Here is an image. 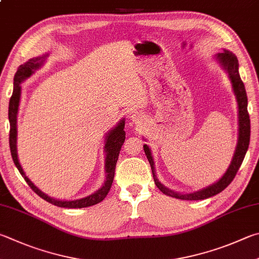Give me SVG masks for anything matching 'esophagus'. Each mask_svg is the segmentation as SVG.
Returning <instances> with one entry per match:
<instances>
[{"label":"esophagus","instance_id":"1","mask_svg":"<svg viewBox=\"0 0 259 259\" xmlns=\"http://www.w3.org/2000/svg\"><path fill=\"white\" fill-rule=\"evenodd\" d=\"M130 117H131V119H133V121H134V122H136V123H139V116H138V115H136V114H131V115H130Z\"/></svg>","mask_w":259,"mask_h":259}]
</instances>
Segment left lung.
<instances>
[{
  "instance_id": "1",
  "label": "left lung",
  "mask_w": 259,
  "mask_h": 259,
  "mask_svg": "<svg viewBox=\"0 0 259 259\" xmlns=\"http://www.w3.org/2000/svg\"><path fill=\"white\" fill-rule=\"evenodd\" d=\"M215 59L221 64V67L228 72L230 81L232 83L234 96H236V100L238 103L239 130H238L237 147H236V150H234L232 161L230 163L228 170L225 171L222 178L219 179V180L214 182L213 185L205 187L203 189H199L194 192H189V194H183V192H178V191H173L171 189H168V188H166L158 181V179L156 177V171H155L152 152H150V149L147 145H144L145 154L148 158L150 167H152L155 185H156V187L163 192L164 195L173 197V198H178L182 200H201V199L209 198V197H213L215 195L220 194L221 191H223L225 188L232 182L234 177H236L239 167H240L242 164L244 155H246L249 147V140H250V119H249V114L247 110L248 100H247L246 88H244V84L241 80L240 74H239L238 59L232 52H230L228 50H224L222 53L216 54Z\"/></svg>"
}]
</instances>
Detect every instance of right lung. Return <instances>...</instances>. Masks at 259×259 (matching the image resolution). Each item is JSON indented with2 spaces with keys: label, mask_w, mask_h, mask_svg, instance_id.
Listing matches in <instances>:
<instances>
[{
  "label": "right lung",
  "mask_w": 259,
  "mask_h": 259,
  "mask_svg": "<svg viewBox=\"0 0 259 259\" xmlns=\"http://www.w3.org/2000/svg\"><path fill=\"white\" fill-rule=\"evenodd\" d=\"M49 54H44L41 56H37V58H32L28 60L26 63L21 64L18 68L15 81H13V93L10 98V103H9V121H10V137H9V143H10V150H11V156L13 162H15L17 168L20 172V175L25 179V181L28 183L32 190H34L37 195L41 197L44 200L49 201V203L53 204L59 207L64 208H82V207H89V206L96 205L105 198L109 194L111 189L112 182L114 179V172H115V165L119 158V154L122 145L124 143L125 139V131H124V119L120 120L114 128H112L109 133L105 136V146H104V152H105V173H106V180L100 189L96 190L94 194L89 195L87 197H83L80 199H74V200H60L52 198V197L44 194L43 191L39 190L34 183L30 181V179L26 176V173L23 172L21 164L19 162L18 158V152H17V116L19 111V104H20V97H21V82L26 80L27 78H29L36 70H38L41 65L44 64L46 58Z\"/></svg>",
  "instance_id": "right-lung-1"
}]
</instances>
